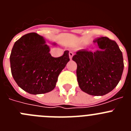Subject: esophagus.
<instances>
[{
	"label": "esophagus",
	"instance_id": "1",
	"mask_svg": "<svg viewBox=\"0 0 131 131\" xmlns=\"http://www.w3.org/2000/svg\"><path fill=\"white\" fill-rule=\"evenodd\" d=\"M73 56V53L72 52H69V58H70V60H72Z\"/></svg>",
	"mask_w": 131,
	"mask_h": 131
}]
</instances>
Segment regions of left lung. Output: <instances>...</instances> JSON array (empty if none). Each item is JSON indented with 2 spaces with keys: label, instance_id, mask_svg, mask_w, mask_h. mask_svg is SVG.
I'll list each match as a JSON object with an SVG mask.
<instances>
[{
  "label": "left lung",
  "instance_id": "8db88e82",
  "mask_svg": "<svg viewBox=\"0 0 131 131\" xmlns=\"http://www.w3.org/2000/svg\"><path fill=\"white\" fill-rule=\"evenodd\" d=\"M96 51L81 50L73 56L77 63L79 86L83 92L92 96H103L117 85L122 76L124 63L121 50L114 40L107 37L94 40Z\"/></svg>",
  "mask_w": 131,
  "mask_h": 131
}]
</instances>
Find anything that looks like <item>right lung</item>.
Segmentation results:
<instances>
[{
	"instance_id": "1",
	"label": "right lung",
	"mask_w": 131,
	"mask_h": 131,
	"mask_svg": "<svg viewBox=\"0 0 131 131\" xmlns=\"http://www.w3.org/2000/svg\"><path fill=\"white\" fill-rule=\"evenodd\" d=\"M50 50L45 38L36 33L22 36L14 45L10 56L12 75L25 92L40 94L55 88L58 75L69 61V51L54 58Z\"/></svg>"
}]
</instances>
